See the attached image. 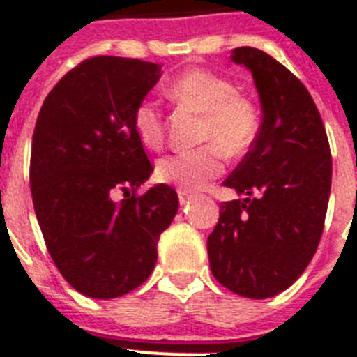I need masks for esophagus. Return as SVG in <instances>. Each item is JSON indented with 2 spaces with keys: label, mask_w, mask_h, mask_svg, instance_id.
Segmentation results:
<instances>
[{
  "label": "esophagus",
  "mask_w": 357,
  "mask_h": 357,
  "mask_svg": "<svg viewBox=\"0 0 357 357\" xmlns=\"http://www.w3.org/2000/svg\"><path fill=\"white\" fill-rule=\"evenodd\" d=\"M178 196H179V203H181V205H187V203L192 199V194L185 192V190H179Z\"/></svg>",
  "instance_id": "1"
}]
</instances>
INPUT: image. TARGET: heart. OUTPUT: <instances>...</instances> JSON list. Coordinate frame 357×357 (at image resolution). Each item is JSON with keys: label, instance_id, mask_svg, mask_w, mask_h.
<instances>
[{"label": "heart", "instance_id": "b5f03b06", "mask_svg": "<svg viewBox=\"0 0 357 357\" xmlns=\"http://www.w3.org/2000/svg\"><path fill=\"white\" fill-rule=\"evenodd\" d=\"M174 103L199 114L194 151L165 158L158 163V178L185 192L202 190L221 176L225 155L241 158L259 132V112L252 100L236 92L234 83L208 70H188L167 86ZM134 132L146 149H160L165 139L163 116L151 101H142L132 116Z\"/></svg>", "mask_w": 357, "mask_h": 357}]
</instances>
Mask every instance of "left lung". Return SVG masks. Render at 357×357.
Wrapping results in <instances>:
<instances>
[{
	"label": "left lung",
	"instance_id": "1",
	"mask_svg": "<svg viewBox=\"0 0 357 357\" xmlns=\"http://www.w3.org/2000/svg\"><path fill=\"white\" fill-rule=\"evenodd\" d=\"M230 58L252 72L263 119L223 181L245 197L221 203L206 248L221 285L265 299L289 289L316 254L331 196V146L312 96L289 68L252 47Z\"/></svg>",
	"mask_w": 357,
	"mask_h": 357
}]
</instances>
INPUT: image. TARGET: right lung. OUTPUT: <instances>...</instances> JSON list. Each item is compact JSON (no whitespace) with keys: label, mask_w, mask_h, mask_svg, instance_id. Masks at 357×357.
I'll return each instance as SVG.
<instances>
[{"label":"right lung","mask_w":357,"mask_h":357,"mask_svg":"<svg viewBox=\"0 0 357 357\" xmlns=\"http://www.w3.org/2000/svg\"><path fill=\"white\" fill-rule=\"evenodd\" d=\"M160 76L161 65L142 59H85L56 83L36 121V218L58 271L89 298H119L142 285L178 212L169 185L136 194L154 169L132 116Z\"/></svg>","instance_id":"add662e5"}]
</instances>
